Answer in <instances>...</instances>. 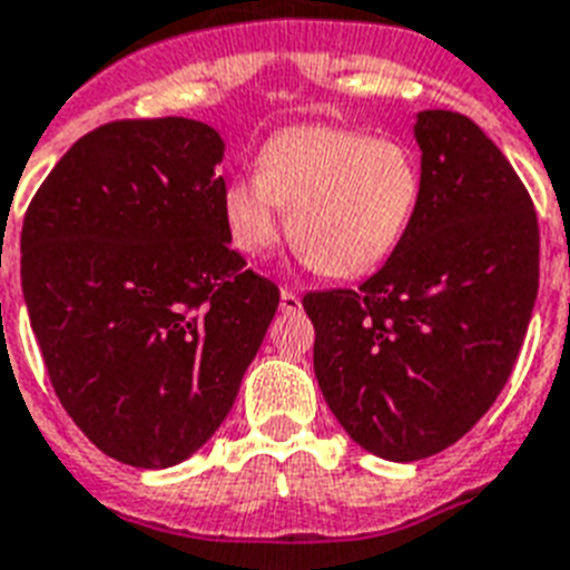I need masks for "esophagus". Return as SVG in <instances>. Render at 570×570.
<instances>
[{
    "label": "esophagus",
    "instance_id": "1",
    "mask_svg": "<svg viewBox=\"0 0 570 570\" xmlns=\"http://www.w3.org/2000/svg\"><path fill=\"white\" fill-rule=\"evenodd\" d=\"M279 308H282V312H285V314H296V312H299V308H303V303H299V296H296L294 291L285 288V291H282V294H279Z\"/></svg>",
    "mask_w": 570,
    "mask_h": 570
}]
</instances>
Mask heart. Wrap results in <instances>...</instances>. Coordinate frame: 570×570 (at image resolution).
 <instances>
[{"instance_id":"1","label":"heart","mask_w":570,"mask_h":570,"mask_svg":"<svg viewBox=\"0 0 570 570\" xmlns=\"http://www.w3.org/2000/svg\"><path fill=\"white\" fill-rule=\"evenodd\" d=\"M422 195L416 154L396 139L303 125L262 145L258 174L224 191V224L235 250L262 256L288 209L294 250L323 276L352 279L387 262L411 227Z\"/></svg>"}]
</instances>
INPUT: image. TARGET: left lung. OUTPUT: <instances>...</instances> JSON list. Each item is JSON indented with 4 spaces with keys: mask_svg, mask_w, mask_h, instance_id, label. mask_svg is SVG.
I'll list each match as a JSON object with an SVG mask.
<instances>
[{
    "mask_svg": "<svg viewBox=\"0 0 570 570\" xmlns=\"http://www.w3.org/2000/svg\"><path fill=\"white\" fill-rule=\"evenodd\" d=\"M411 227L358 291L303 296L314 375L343 431L413 463L458 443L504 390L539 294L533 200L469 116L422 110Z\"/></svg>",
    "mask_w": 570,
    "mask_h": 570,
    "instance_id": "obj_1",
    "label": "left lung"
}]
</instances>
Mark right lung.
<instances>
[{
  "label": "right lung",
  "mask_w": 570,
  "mask_h": 570,
  "mask_svg": "<svg viewBox=\"0 0 570 570\" xmlns=\"http://www.w3.org/2000/svg\"><path fill=\"white\" fill-rule=\"evenodd\" d=\"M224 150L183 116L96 127L22 220V296L51 387L136 469L183 463L218 431L279 305L229 250Z\"/></svg>",
  "instance_id": "add662e5"
}]
</instances>
